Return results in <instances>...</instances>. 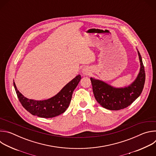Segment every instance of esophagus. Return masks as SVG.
<instances>
[{
  "label": "esophagus",
  "instance_id": "obj_1",
  "mask_svg": "<svg viewBox=\"0 0 156 156\" xmlns=\"http://www.w3.org/2000/svg\"><path fill=\"white\" fill-rule=\"evenodd\" d=\"M82 72H83V74L84 75H89L91 73V70L90 68L87 67V66H86V67H84L83 69Z\"/></svg>",
  "mask_w": 156,
  "mask_h": 156
}]
</instances>
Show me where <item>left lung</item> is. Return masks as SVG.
I'll return each mask as SVG.
<instances>
[{
  "mask_svg": "<svg viewBox=\"0 0 156 156\" xmlns=\"http://www.w3.org/2000/svg\"><path fill=\"white\" fill-rule=\"evenodd\" d=\"M138 51V50H137ZM140 70L136 80L124 87H115L107 83L91 78L95 99L104 108L119 110L127 107L141 94L145 83V71L141 56L138 51Z\"/></svg>",
  "mask_w": 156,
  "mask_h": 156,
  "instance_id": "1",
  "label": "left lung"
}]
</instances>
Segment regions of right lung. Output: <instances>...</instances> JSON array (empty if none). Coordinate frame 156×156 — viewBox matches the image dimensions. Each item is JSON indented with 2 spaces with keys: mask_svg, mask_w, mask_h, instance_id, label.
Masks as SVG:
<instances>
[{
  "mask_svg": "<svg viewBox=\"0 0 156 156\" xmlns=\"http://www.w3.org/2000/svg\"><path fill=\"white\" fill-rule=\"evenodd\" d=\"M81 79V75H77L55 96L43 101H36L25 98L17 90L15 82L13 86L20 103L28 112L41 118H52L63 114L69 107L73 92Z\"/></svg>",
  "mask_w": 156,
  "mask_h": 156,
  "instance_id": "right-lung-1",
  "label": "right lung"
}]
</instances>
